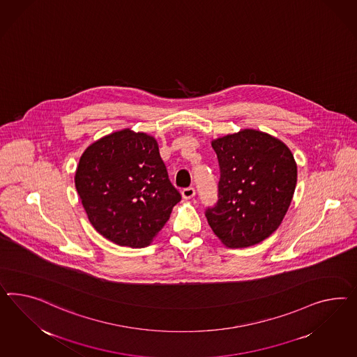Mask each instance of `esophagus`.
<instances>
[{
    "label": "esophagus",
    "instance_id": "1",
    "mask_svg": "<svg viewBox=\"0 0 357 357\" xmlns=\"http://www.w3.org/2000/svg\"><path fill=\"white\" fill-rule=\"evenodd\" d=\"M182 196H183V199H185V200L192 199L193 196H195V188H193V187L183 188V190H182Z\"/></svg>",
    "mask_w": 357,
    "mask_h": 357
}]
</instances>
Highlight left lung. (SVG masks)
Instances as JSON below:
<instances>
[{"mask_svg":"<svg viewBox=\"0 0 357 357\" xmlns=\"http://www.w3.org/2000/svg\"><path fill=\"white\" fill-rule=\"evenodd\" d=\"M221 178L218 202L205 211L209 226L229 248L259 244L280 227L294 197L298 166L289 146L245 128L212 142Z\"/></svg>","mask_w":357,"mask_h":357,"instance_id":"left-lung-1","label":"left lung"}]
</instances>
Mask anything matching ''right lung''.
<instances>
[{"label": "right lung", "instance_id": "1", "mask_svg": "<svg viewBox=\"0 0 357 357\" xmlns=\"http://www.w3.org/2000/svg\"><path fill=\"white\" fill-rule=\"evenodd\" d=\"M75 187L96 231L131 248L149 245L182 199L157 140L130 128L88 146L79 160Z\"/></svg>", "mask_w": 357, "mask_h": 357}]
</instances>
